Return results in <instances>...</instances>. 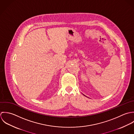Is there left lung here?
<instances>
[{
    "label": "left lung",
    "instance_id": "1",
    "mask_svg": "<svg viewBox=\"0 0 134 134\" xmlns=\"http://www.w3.org/2000/svg\"><path fill=\"white\" fill-rule=\"evenodd\" d=\"M84 96H85V95H84Z\"/></svg>",
    "mask_w": 134,
    "mask_h": 134
}]
</instances>
